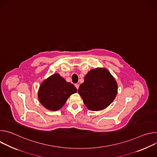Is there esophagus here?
<instances>
[{
    "mask_svg": "<svg viewBox=\"0 0 157 157\" xmlns=\"http://www.w3.org/2000/svg\"><path fill=\"white\" fill-rule=\"evenodd\" d=\"M75 87H76L77 88V89H78V88H79V85L78 84H75Z\"/></svg>",
    "mask_w": 157,
    "mask_h": 157,
    "instance_id": "1",
    "label": "esophagus"
}]
</instances>
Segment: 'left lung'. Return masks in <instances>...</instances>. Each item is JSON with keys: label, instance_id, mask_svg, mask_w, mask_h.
I'll return each instance as SVG.
<instances>
[{"label": "left lung", "instance_id": "obj_1", "mask_svg": "<svg viewBox=\"0 0 157 157\" xmlns=\"http://www.w3.org/2000/svg\"><path fill=\"white\" fill-rule=\"evenodd\" d=\"M117 84L114 78L105 68H96L85 76L78 89L86 106L98 111L108 107L117 94Z\"/></svg>", "mask_w": 157, "mask_h": 157}]
</instances>
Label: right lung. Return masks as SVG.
<instances>
[{
	"instance_id": "obj_1",
	"label": "right lung",
	"mask_w": 157,
	"mask_h": 157,
	"mask_svg": "<svg viewBox=\"0 0 157 157\" xmlns=\"http://www.w3.org/2000/svg\"><path fill=\"white\" fill-rule=\"evenodd\" d=\"M77 92V89L70 82H66L59 74L56 73L41 84L38 92L40 103L50 110H58L67 99Z\"/></svg>"
}]
</instances>
